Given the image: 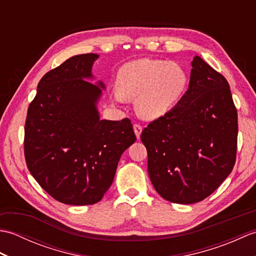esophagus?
<instances>
[{
    "label": "esophagus",
    "mask_w": 256,
    "mask_h": 256,
    "mask_svg": "<svg viewBox=\"0 0 256 256\" xmlns=\"http://www.w3.org/2000/svg\"><path fill=\"white\" fill-rule=\"evenodd\" d=\"M133 128H134V133H135V135H136V138L138 140L140 136V133H142V131H143V128L138 124H134Z\"/></svg>",
    "instance_id": "1"
}]
</instances>
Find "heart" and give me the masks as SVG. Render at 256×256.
I'll use <instances>...</instances> for the list:
<instances>
[{"instance_id":"1","label":"heart","mask_w":256,"mask_h":256,"mask_svg":"<svg viewBox=\"0 0 256 256\" xmlns=\"http://www.w3.org/2000/svg\"><path fill=\"white\" fill-rule=\"evenodd\" d=\"M188 86L182 67L166 60L143 58L128 62L118 74L114 100L135 99V110L146 120L166 116L180 101Z\"/></svg>"}]
</instances>
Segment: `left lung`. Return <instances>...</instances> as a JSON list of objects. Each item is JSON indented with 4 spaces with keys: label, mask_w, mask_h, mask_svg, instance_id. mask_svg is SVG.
I'll list each match as a JSON object with an SVG mask.
<instances>
[{
    "label": "left lung",
    "mask_w": 256,
    "mask_h": 256,
    "mask_svg": "<svg viewBox=\"0 0 256 256\" xmlns=\"http://www.w3.org/2000/svg\"><path fill=\"white\" fill-rule=\"evenodd\" d=\"M192 67L180 101L140 135L155 190L180 204L214 192L230 175L236 155L238 113L229 84L199 56Z\"/></svg>",
    "instance_id": "obj_1"
}]
</instances>
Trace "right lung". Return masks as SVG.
<instances>
[{
  "label": "right lung",
  "instance_id": "1",
  "mask_svg": "<svg viewBox=\"0 0 256 256\" xmlns=\"http://www.w3.org/2000/svg\"><path fill=\"white\" fill-rule=\"evenodd\" d=\"M98 54L72 56L40 81L25 123L28 170L52 198L94 204L110 188L121 155L135 140L132 123L101 120L103 81L92 66Z\"/></svg>",
  "mask_w": 256,
  "mask_h": 256
}]
</instances>
